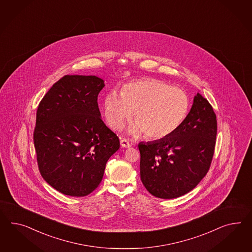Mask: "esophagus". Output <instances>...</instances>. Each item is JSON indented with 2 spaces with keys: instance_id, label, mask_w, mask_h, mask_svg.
<instances>
[{
  "instance_id": "1",
  "label": "esophagus",
  "mask_w": 252,
  "mask_h": 252,
  "mask_svg": "<svg viewBox=\"0 0 252 252\" xmlns=\"http://www.w3.org/2000/svg\"><path fill=\"white\" fill-rule=\"evenodd\" d=\"M120 145L122 148H130L131 147V144L126 138H120Z\"/></svg>"
}]
</instances>
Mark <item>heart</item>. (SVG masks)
Returning <instances> with one entry per match:
<instances>
[{"mask_svg":"<svg viewBox=\"0 0 252 252\" xmlns=\"http://www.w3.org/2000/svg\"><path fill=\"white\" fill-rule=\"evenodd\" d=\"M190 107L186 93L158 80H141L123 86L121 94L109 92L103 98V114L109 127L121 128L133 115L136 121L128 132L159 140L182 126Z\"/></svg>","mask_w":252,"mask_h":252,"instance_id":"b5f03b06","label":"heart"}]
</instances>
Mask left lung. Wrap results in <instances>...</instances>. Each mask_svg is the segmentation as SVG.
<instances>
[{
	"label": "left lung",
	"instance_id": "left-lung-1",
	"mask_svg": "<svg viewBox=\"0 0 252 252\" xmlns=\"http://www.w3.org/2000/svg\"><path fill=\"white\" fill-rule=\"evenodd\" d=\"M217 116L197 94L182 126L165 138L140 142V179L155 197L173 199L194 189L206 175L214 155Z\"/></svg>",
	"mask_w": 252,
	"mask_h": 252
}]
</instances>
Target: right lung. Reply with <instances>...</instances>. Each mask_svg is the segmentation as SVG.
Masks as SVG:
<instances>
[{
  "instance_id": "1",
  "label": "right lung",
  "mask_w": 252,
  "mask_h": 252,
  "mask_svg": "<svg viewBox=\"0 0 252 252\" xmlns=\"http://www.w3.org/2000/svg\"><path fill=\"white\" fill-rule=\"evenodd\" d=\"M104 81L94 75H66L42 99L34 131L43 179L63 194L81 197L102 182L105 165L120 148L101 118L98 94Z\"/></svg>"
}]
</instances>
